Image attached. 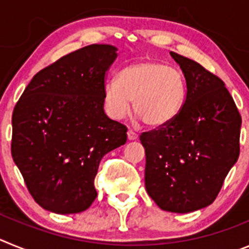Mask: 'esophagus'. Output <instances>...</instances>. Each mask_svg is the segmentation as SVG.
Instances as JSON below:
<instances>
[{"mask_svg":"<svg viewBox=\"0 0 249 249\" xmlns=\"http://www.w3.org/2000/svg\"><path fill=\"white\" fill-rule=\"evenodd\" d=\"M127 137H128L129 141H135V140H137L138 135H137V133H136L135 131H132V129H128V131H127Z\"/></svg>","mask_w":249,"mask_h":249,"instance_id":"34e87169","label":"esophagus"}]
</instances>
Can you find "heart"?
Wrapping results in <instances>:
<instances>
[{"label":"heart","instance_id":"obj_1","mask_svg":"<svg viewBox=\"0 0 249 249\" xmlns=\"http://www.w3.org/2000/svg\"><path fill=\"white\" fill-rule=\"evenodd\" d=\"M186 97L184 77L177 68L156 61H138L121 70L103 87V107L112 120L128 114L131 102L144 124L162 127L179 113Z\"/></svg>","mask_w":249,"mask_h":249}]
</instances>
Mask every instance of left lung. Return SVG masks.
Segmentation results:
<instances>
[{
  "instance_id": "1",
  "label": "left lung",
  "mask_w": 249,
  "mask_h": 249,
  "mask_svg": "<svg viewBox=\"0 0 249 249\" xmlns=\"http://www.w3.org/2000/svg\"><path fill=\"white\" fill-rule=\"evenodd\" d=\"M186 80V100L169 123L140 136L144 184L160 210L188 213L210 206L239 156L242 118L224 82L171 52Z\"/></svg>"
}]
</instances>
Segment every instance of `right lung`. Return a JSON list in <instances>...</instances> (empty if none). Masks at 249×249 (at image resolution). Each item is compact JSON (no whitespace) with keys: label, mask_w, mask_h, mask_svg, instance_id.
Returning <instances> with one entry per match:
<instances>
[{"label":"right lung","mask_w":249,"mask_h":249,"mask_svg":"<svg viewBox=\"0 0 249 249\" xmlns=\"http://www.w3.org/2000/svg\"><path fill=\"white\" fill-rule=\"evenodd\" d=\"M116 52L111 45H89L61 57L35 74L15 106L12 158L28 192L50 212L87 210L97 197L101 160L126 143V126L103 109Z\"/></svg>","instance_id":"obj_1"}]
</instances>
